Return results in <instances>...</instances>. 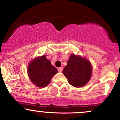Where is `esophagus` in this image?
Masks as SVG:
<instances>
[{
	"label": "esophagus",
	"mask_w": 120,
	"mask_h": 120,
	"mask_svg": "<svg viewBox=\"0 0 120 120\" xmlns=\"http://www.w3.org/2000/svg\"><path fill=\"white\" fill-rule=\"evenodd\" d=\"M62 71H63V68H62V67H60V68H58V72H61Z\"/></svg>",
	"instance_id": "1"
}]
</instances>
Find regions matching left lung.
<instances>
[{"label":"left lung","instance_id":"8db88e82","mask_svg":"<svg viewBox=\"0 0 120 120\" xmlns=\"http://www.w3.org/2000/svg\"><path fill=\"white\" fill-rule=\"evenodd\" d=\"M92 67L86 58L75 54L71 55L63 73L71 85L76 88L84 86L92 76Z\"/></svg>","mask_w":120,"mask_h":120}]
</instances>
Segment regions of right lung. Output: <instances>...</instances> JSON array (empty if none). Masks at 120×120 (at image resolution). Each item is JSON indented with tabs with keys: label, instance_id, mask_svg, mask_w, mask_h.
Returning a JSON list of instances; mask_svg holds the SVG:
<instances>
[{
	"label": "right lung",
	"instance_id": "add662e5",
	"mask_svg": "<svg viewBox=\"0 0 120 120\" xmlns=\"http://www.w3.org/2000/svg\"><path fill=\"white\" fill-rule=\"evenodd\" d=\"M57 69L47 59L46 55L36 57L30 61L27 72L30 80L40 88L45 87L51 82L52 77L57 73Z\"/></svg>",
	"mask_w": 120,
	"mask_h": 120
}]
</instances>
